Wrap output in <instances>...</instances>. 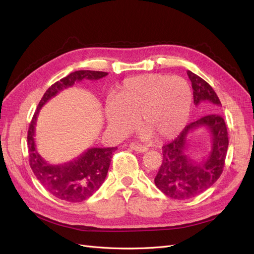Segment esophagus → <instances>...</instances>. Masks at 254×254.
Segmentation results:
<instances>
[{
	"mask_svg": "<svg viewBox=\"0 0 254 254\" xmlns=\"http://www.w3.org/2000/svg\"><path fill=\"white\" fill-rule=\"evenodd\" d=\"M130 148L135 150V151H139V152H145V151L148 150V148L146 147V146H143L141 144H136V143L130 144Z\"/></svg>",
	"mask_w": 254,
	"mask_h": 254,
	"instance_id": "1",
	"label": "esophagus"
}]
</instances>
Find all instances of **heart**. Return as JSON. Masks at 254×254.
I'll list each match as a JSON object with an SVG mask.
<instances>
[{"instance_id": "1", "label": "heart", "mask_w": 254, "mask_h": 254, "mask_svg": "<svg viewBox=\"0 0 254 254\" xmlns=\"http://www.w3.org/2000/svg\"><path fill=\"white\" fill-rule=\"evenodd\" d=\"M191 110V92L186 79L161 74L141 75L127 79L115 101L107 106L109 126L121 134L140 125L145 136L167 140L187 126Z\"/></svg>"}]
</instances>
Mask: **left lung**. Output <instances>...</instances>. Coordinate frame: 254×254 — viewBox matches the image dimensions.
Masks as SVG:
<instances>
[{
	"instance_id": "left-lung-1",
	"label": "left lung",
	"mask_w": 254,
	"mask_h": 254,
	"mask_svg": "<svg viewBox=\"0 0 254 254\" xmlns=\"http://www.w3.org/2000/svg\"><path fill=\"white\" fill-rule=\"evenodd\" d=\"M196 106L210 113L190 123L176 139L162 147L163 160L155 177L157 188L166 196L186 200L200 195L217 181L225 166L228 150V130L220 113L221 103L213 88L198 75L188 71ZM198 127H205L211 135V149L201 160L188 156V137Z\"/></svg>"
}]
</instances>
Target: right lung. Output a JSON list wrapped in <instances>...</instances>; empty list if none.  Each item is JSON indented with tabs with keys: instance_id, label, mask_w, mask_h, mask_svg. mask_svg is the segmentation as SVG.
I'll return each instance as SVG.
<instances>
[{
	"instance_id": "obj_1",
	"label": "right lung",
	"mask_w": 254,
	"mask_h": 254,
	"mask_svg": "<svg viewBox=\"0 0 254 254\" xmlns=\"http://www.w3.org/2000/svg\"><path fill=\"white\" fill-rule=\"evenodd\" d=\"M108 75L99 71H76L55 82L45 92L37 107L27 133L29 165L48 191L61 200L81 202L93 195L104 183L117 147H92L64 164H50L38 152L35 142L37 119L42 107L60 91L83 79L97 80Z\"/></svg>"
}]
</instances>
